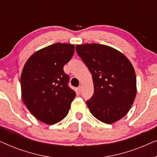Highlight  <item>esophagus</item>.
Listing matches in <instances>:
<instances>
[{
    "mask_svg": "<svg viewBox=\"0 0 157 157\" xmlns=\"http://www.w3.org/2000/svg\"><path fill=\"white\" fill-rule=\"evenodd\" d=\"M81 90H82V86H79L78 87V91L79 92V93H81Z\"/></svg>",
    "mask_w": 157,
    "mask_h": 157,
    "instance_id": "1",
    "label": "esophagus"
}]
</instances>
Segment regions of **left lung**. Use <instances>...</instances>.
<instances>
[{
  "label": "left lung",
  "mask_w": 157,
  "mask_h": 157,
  "mask_svg": "<svg viewBox=\"0 0 157 157\" xmlns=\"http://www.w3.org/2000/svg\"><path fill=\"white\" fill-rule=\"evenodd\" d=\"M76 51L92 75L94 92L86 101L94 117L105 124L128 112L136 94L134 68L123 53L98 44L77 45Z\"/></svg>",
  "instance_id": "8db88e82"
}]
</instances>
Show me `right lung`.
Returning a JSON list of instances; mask_svg holds the SVG:
<instances>
[{
  "label": "right lung",
  "instance_id": "obj_1",
  "mask_svg": "<svg viewBox=\"0 0 157 157\" xmlns=\"http://www.w3.org/2000/svg\"><path fill=\"white\" fill-rule=\"evenodd\" d=\"M75 46L56 43L38 50L23 66L21 96L36 119L52 125L66 117L76 92L68 86L63 66L71 59Z\"/></svg>",
  "mask_w": 157,
  "mask_h": 157
}]
</instances>
